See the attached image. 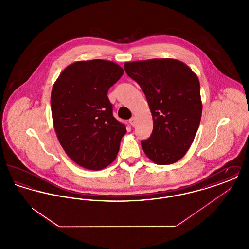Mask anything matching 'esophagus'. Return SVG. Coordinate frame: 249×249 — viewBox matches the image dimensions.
Here are the masks:
<instances>
[{"label": "esophagus", "instance_id": "esophagus-1", "mask_svg": "<svg viewBox=\"0 0 249 249\" xmlns=\"http://www.w3.org/2000/svg\"><path fill=\"white\" fill-rule=\"evenodd\" d=\"M130 123L131 126H134L135 123H136V118H135V117H132V118L130 119Z\"/></svg>", "mask_w": 249, "mask_h": 249}]
</instances>
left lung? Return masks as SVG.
Masks as SVG:
<instances>
[{"mask_svg":"<svg viewBox=\"0 0 249 249\" xmlns=\"http://www.w3.org/2000/svg\"><path fill=\"white\" fill-rule=\"evenodd\" d=\"M127 74L141 87L153 119L151 136L141 142L156 164H173L190 149L202 111L200 82L190 67L176 59L125 62Z\"/></svg>","mask_w":249,"mask_h":249,"instance_id":"obj_1","label":"left lung"}]
</instances>
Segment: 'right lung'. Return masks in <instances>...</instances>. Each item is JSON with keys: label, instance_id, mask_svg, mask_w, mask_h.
<instances>
[{"label": "right lung", "instance_id": "add662e5", "mask_svg": "<svg viewBox=\"0 0 249 249\" xmlns=\"http://www.w3.org/2000/svg\"><path fill=\"white\" fill-rule=\"evenodd\" d=\"M124 70L105 59L79 60L60 72L51 91L53 126L60 145L76 164L99 171L119 153L126 127L113 117L107 91Z\"/></svg>", "mask_w": 249, "mask_h": 249}]
</instances>
